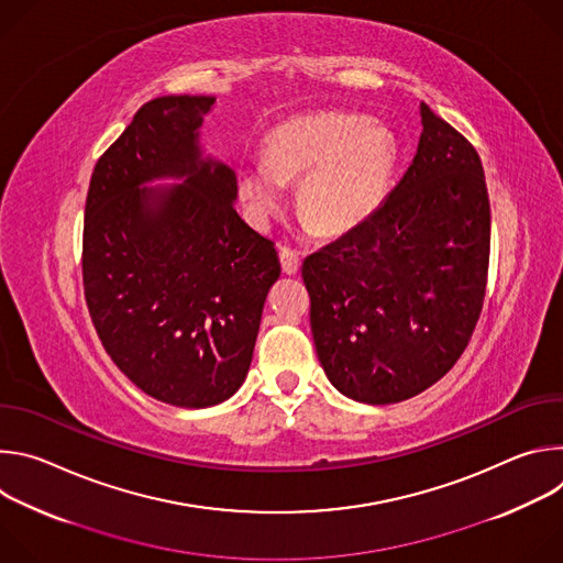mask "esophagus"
Returning a JSON list of instances; mask_svg holds the SVG:
<instances>
[{
    "label": "esophagus",
    "mask_w": 563,
    "mask_h": 563,
    "mask_svg": "<svg viewBox=\"0 0 563 563\" xmlns=\"http://www.w3.org/2000/svg\"><path fill=\"white\" fill-rule=\"evenodd\" d=\"M280 265H283V272H285L287 276L298 274V269H300V254H298L296 250L280 247Z\"/></svg>",
    "instance_id": "esophagus-1"
}]
</instances>
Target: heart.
<instances>
[{
    "label": "heart",
    "instance_id": "obj_1",
    "mask_svg": "<svg viewBox=\"0 0 563 563\" xmlns=\"http://www.w3.org/2000/svg\"><path fill=\"white\" fill-rule=\"evenodd\" d=\"M396 163L387 126L356 113L323 111L274 126L263 144V163L235 174L240 198L256 220H269L285 200L283 185L298 183V209L323 235L361 224L380 202Z\"/></svg>",
    "mask_w": 563,
    "mask_h": 563
}]
</instances>
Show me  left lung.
I'll return each mask as SVG.
<instances>
[{"label":"left lung","mask_w":563,"mask_h":563,"mask_svg":"<svg viewBox=\"0 0 563 563\" xmlns=\"http://www.w3.org/2000/svg\"><path fill=\"white\" fill-rule=\"evenodd\" d=\"M421 124L412 165L383 205L302 263L318 361L358 404H398L443 378L484 307V167L426 102Z\"/></svg>","instance_id":"obj_1"}]
</instances>
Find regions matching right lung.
Segmentation results:
<instances>
[{"instance_id":"obj_1","label":"right lung","mask_w":563,"mask_h":563,"mask_svg":"<svg viewBox=\"0 0 563 563\" xmlns=\"http://www.w3.org/2000/svg\"><path fill=\"white\" fill-rule=\"evenodd\" d=\"M213 96L146 102L104 151L85 207L82 278L120 372L176 408H211L245 383L269 287V238L238 216L235 174L205 155ZM155 179L180 186L152 188Z\"/></svg>"}]
</instances>
